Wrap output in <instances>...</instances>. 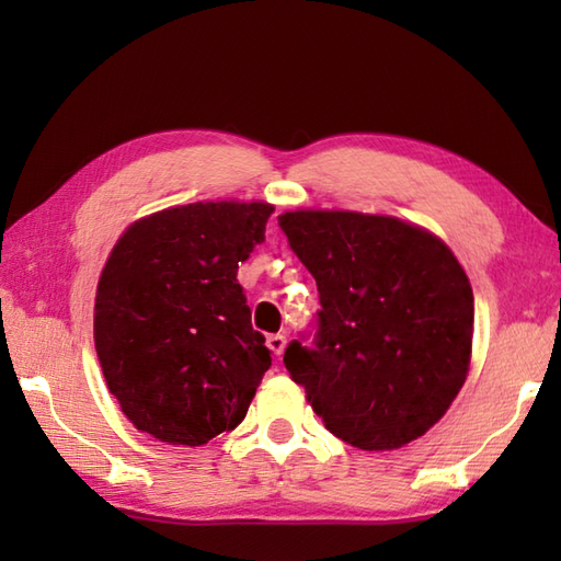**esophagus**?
Instances as JSON below:
<instances>
[{"instance_id":"34e87169","label":"esophagus","mask_w":561,"mask_h":561,"mask_svg":"<svg viewBox=\"0 0 561 561\" xmlns=\"http://www.w3.org/2000/svg\"><path fill=\"white\" fill-rule=\"evenodd\" d=\"M267 347L279 356L284 352V347H287V335H279V332H277V335H270L267 337Z\"/></svg>"}]
</instances>
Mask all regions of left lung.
Here are the masks:
<instances>
[{
	"mask_svg": "<svg viewBox=\"0 0 561 561\" xmlns=\"http://www.w3.org/2000/svg\"><path fill=\"white\" fill-rule=\"evenodd\" d=\"M282 231L320 294L313 347L284 366L337 438L392 450L424 436L465 383L474 299L450 248L359 211H284Z\"/></svg>",
	"mask_w": 561,
	"mask_h": 561,
	"instance_id": "1",
	"label": "left lung"
}]
</instances>
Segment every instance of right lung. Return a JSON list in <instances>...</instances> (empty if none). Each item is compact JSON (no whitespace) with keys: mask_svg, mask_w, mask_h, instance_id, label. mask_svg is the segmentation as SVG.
Returning a JSON list of instances; mask_svg holds the SVG:
<instances>
[{"mask_svg":"<svg viewBox=\"0 0 561 561\" xmlns=\"http://www.w3.org/2000/svg\"><path fill=\"white\" fill-rule=\"evenodd\" d=\"M272 205L195 202L135 221L99 279L93 340L108 390L139 432L202 446L245 420L272 366L238 262Z\"/></svg>","mask_w":561,"mask_h":561,"instance_id":"right-lung-1","label":"right lung"}]
</instances>
